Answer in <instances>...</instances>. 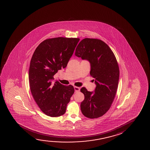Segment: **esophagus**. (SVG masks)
<instances>
[{"mask_svg": "<svg viewBox=\"0 0 150 150\" xmlns=\"http://www.w3.org/2000/svg\"><path fill=\"white\" fill-rule=\"evenodd\" d=\"M74 90H75V91L76 92H79V91H80V88H79V87H77V86H74Z\"/></svg>", "mask_w": 150, "mask_h": 150, "instance_id": "1", "label": "esophagus"}]
</instances>
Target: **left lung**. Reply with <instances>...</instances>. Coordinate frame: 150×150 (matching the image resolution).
Wrapping results in <instances>:
<instances>
[{
	"mask_svg": "<svg viewBox=\"0 0 150 150\" xmlns=\"http://www.w3.org/2000/svg\"><path fill=\"white\" fill-rule=\"evenodd\" d=\"M75 55L89 62L90 74L96 84L94 92L84 87L81 88L84 95L80 104L81 112L89 118L101 117L110 108L117 91L119 77L117 60L105 42L88 38L79 43Z\"/></svg>",
	"mask_w": 150,
	"mask_h": 150,
	"instance_id": "obj_1",
	"label": "left lung"
}]
</instances>
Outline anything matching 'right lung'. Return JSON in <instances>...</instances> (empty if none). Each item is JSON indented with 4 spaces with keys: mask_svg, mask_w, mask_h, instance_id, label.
<instances>
[{
    "mask_svg": "<svg viewBox=\"0 0 150 150\" xmlns=\"http://www.w3.org/2000/svg\"><path fill=\"white\" fill-rule=\"evenodd\" d=\"M80 39L57 37L46 39L34 52L29 68L31 93L42 112L50 117L66 112L74 87L54 81L58 70L66 68Z\"/></svg>",
    "mask_w": 150,
    "mask_h": 150,
    "instance_id": "add662e5",
    "label": "right lung"
}]
</instances>
